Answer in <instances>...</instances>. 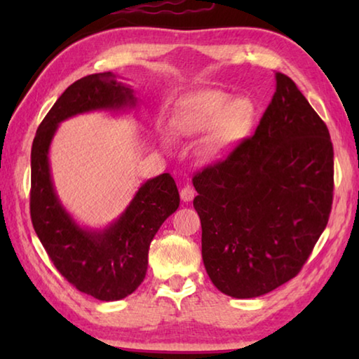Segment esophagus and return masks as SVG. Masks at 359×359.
<instances>
[{
  "mask_svg": "<svg viewBox=\"0 0 359 359\" xmlns=\"http://www.w3.org/2000/svg\"><path fill=\"white\" fill-rule=\"evenodd\" d=\"M193 198H194V190H193L190 185H187V187L182 188V190H180V199H182V201L190 203Z\"/></svg>",
  "mask_w": 359,
  "mask_h": 359,
  "instance_id": "34e87169",
  "label": "esophagus"
}]
</instances>
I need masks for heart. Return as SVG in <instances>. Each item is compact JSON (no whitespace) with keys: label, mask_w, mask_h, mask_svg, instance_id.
Returning <instances> with one entry per match:
<instances>
[{"label":"heart","mask_w":359,"mask_h":359,"mask_svg":"<svg viewBox=\"0 0 359 359\" xmlns=\"http://www.w3.org/2000/svg\"><path fill=\"white\" fill-rule=\"evenodd\" d=\"M253 118L255 104L247 96L233 100L222 90H199L177 102L171 125L182 137H198L210 130L199 154L205 160H218L248 135Z\"/></svg>","instance_id":"1"}]
</instances>
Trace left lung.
Wrapping results in <instances>:
<instances>
[{
	"instance_id": "8db88e82",
	"label": "left lung",
	"mask_w": 359,
	"mask_h": 359,
	"mask_svg": "<svg viewBox=\"0 0 359 359\" xmlns=\"http://www.w3.org/2000/svg\"><path fill=\"white\" fill-rule=\"evenodd\" d=\"M203 261L222 293L247 299L299 274L330 220L334 150L296 83L276 93L255 135L193 177Z\"/></svg>"
}]
</instances>
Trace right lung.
Segmentation results:
<instances>
[{
	"instance_id": "right-lung-1",
	"label": "right lung",
	"mask_w": 359,
	"mask_h": 359,
	"mask_svg": "<svg viewBox=\"0 0 359 359\" xmlns=\"http://www.w3.org/2000/svg\"><path fill=\"white\" fill-rule=\"evenodd\" d=\"M136 106L133 90L112 72L76 81L41 121L32 147L29 214L33 228L53 266L72 287L100 301H118L142 283L150 242L163 222L179 208L171 174L142 184L117 222L102 231L81 228L58 201L48 147L58 125L72 115Z\"/></svg>"
}]
</instances>
